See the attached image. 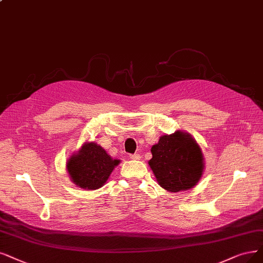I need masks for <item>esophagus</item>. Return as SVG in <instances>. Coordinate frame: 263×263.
<instances>
[{
	"instance_id": "esophagus-1",
	"label": "esophagus",
	"mask_w": 263,
	"mask_h": 263,
	"mask_svg": "<svg viewBox=\"0 0 263 263\" xmlns=\"http://www.w3.org/2000/svg\"><path fill=\"white\" fill-rule=\"evenodd\" d=\"M130 159H132V160H140L141 159V155L140 154H132V155H130Z\"/></svg>"
}]
</instances>
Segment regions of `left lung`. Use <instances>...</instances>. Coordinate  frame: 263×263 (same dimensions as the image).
<instances>
[{
	"label": "left lung",
	"mask_w": 263,
	"mask_h": 263,
	"mask_svg": "<svg viewBox=\"0 0 263 263\" xmlns=\"http://www.w3.org/2000/svg\"><path fill=\"white\" fill-rule=\"evenodd\" d=\"M149 167L159 185L177 193L193 189L201 179L205 158L201 148L189 132L178 130L164 134L151 148Z\"/></svg>",
	"instance_id": "obj_1"
}]
</instances>
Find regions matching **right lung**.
Returning <instances> with one entry per match:
<instances>
[{
	"label": "right lung",
	"instance_id": "obj_1",
	"mask_svg": "<svg viewBox=\"0 0 263 263\" xmlns=\"http://www.w3.org/2000/svg\"><path fill=\"white\" fill-rule=\"evenodd\" d=\"M119 163L120 160L112 159L101 145L85 142L67 160L66 169L76 186L94 191L104 185Z\"/></svg>",
	"mask_w": 263,
	"mask_h": 263
}]
</instances>
